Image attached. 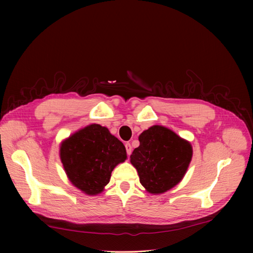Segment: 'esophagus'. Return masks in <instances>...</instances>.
<instances>
[{"label":"esophagus","mask_w":253,"mask_h":253,"mask_svg":"<svg viewBox=\"0 0 253 253\" xmlns=\"http://www.w3.org/2000/svg\"><path fill=\"white\" fill-rule=\"evenodd\" d=\"M125 148H126L127 155H128V156H130V155H131V153H132V147H131V144H130L129 142H127V143L125 144Z\"/></svg>","instance_id":"obj_1"}]
</instances>
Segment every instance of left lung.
<instances>
[{
	"instance_id": "8db88e82",
	"label": "left lung",
	"mask_w": 253,
	"mask_h": 253,
	"mask_svg": "<svg viewBox=\"0 0 253 253\" xmlns=\"http://www.w3.org/2000/svg\"><path fill=\"white\" fill-rule=\"evenodd\" d=\"M139 147L130 156L139 181L151 194H162L185 174L193 150L189 141L163 126H153L138 137Z\"/></svg>"
}]
</instances>
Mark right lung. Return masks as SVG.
Listing matches in <instances>:
<instances>
[{"label": "right lung", "mask_w": 253, "mask_h": 253, "mask_svg": "<svg viewBox=\"0 0 253 253\" xmlns=\"http://www.w3.org/2000/svg\"><path fill=\"white\" fill-rule=\"evenodd\" d=\"M126 149L108 128L89 125L60 145V159L71 182L87 195H97L110 182L113 169L126 160Z\"/></svg>", "instance_id": "add662e5"}]
</instances>
